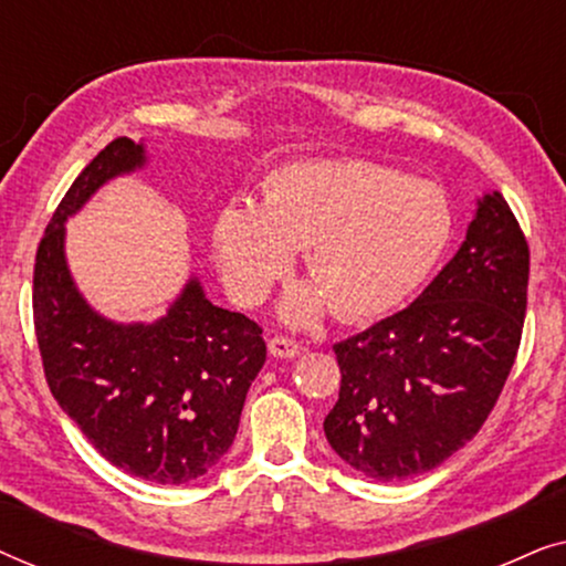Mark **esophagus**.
Returning a JSON list of instances; mask_svg holds the SVG:
<instances>
[{
	"label": "esophagus",
	"mask_w": 566,
	"mask_h": 566,
	"mask_svg": "<svg viewBox=\"0 0 566 566\" xmlns=\"http://www.w3.org/2000/svg\"><path fill=\"white\" fill-rule=\"evenodd\" d=\"M268 350L273 358H296V355H301V345L296 343V339H289V337H273L268 343Z\"/></svg>",
	"instance_id": "1"
}]
</instances>
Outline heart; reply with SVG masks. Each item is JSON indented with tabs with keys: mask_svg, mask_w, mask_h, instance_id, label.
<instances>
[{
	"mask_svg": "<svg viewBox=\"0 0 566 566\" xmlns=\"http://www.w3.org/2000/svg\"><path fill=\"white\" fill-rule=\"evenodd\" d=\"M453 211L428 180L368 159H308L268 175L262 203L229 200L213 221L223 285L258 306L304 250L312 283L281 304L308 324L332 304L339 319L370 322L420 291L451 244Z\"/></svg>",
	"mask_w": 566,
	"mask_h": 566,
	"instance_id": "1",
	"label": "heart"
}]
</instances>
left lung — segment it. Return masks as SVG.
Instances as JSON below:
<instances>
[{
  "label": "left lung",
  "instance_id": "8db88e82",
  "mask_svg": "<svg viewBox=\"0 0 566 566\" xmlns=\"http://www.w3.org/2000/svg\"><path fill=\"white\" fill-rule=\"evenodd\" d=\"M528 244L497 190L459 252L405 312L335 345L339 399L324 436L347 467L397 482L440 467L492 412L521 345Z\"/></svg>",
  "mask_w": 566,
  "mask_h": 566
}]
</instances>
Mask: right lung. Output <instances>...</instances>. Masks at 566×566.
Instances as JSON below:
<instances>
[{"mask_svg":"<svg viewBox=\"0 0 566 566\" xmlns=\"http://www.w3.org/2000/svg\"><path fill=\"white\" fill-rule=\"evenodd\" d=\"M146 161L144 142L115 138L51 216L35 254V337L53 399L99 455L146 482L185 484L234 443L265 339L244 314L211 304L196 275L154 322L107 319L76 289L66 221Z\"/></svg>","mask_w":566,"mask_h":566,"instance_id":"obj_1","label":"right lung"}]
</instances>
